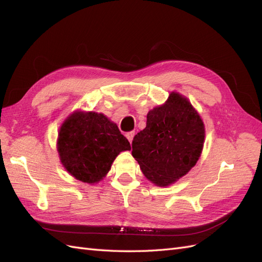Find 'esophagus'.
Listing matches in <instances>:
<instances>
[{
    "label": "esophagus",
    "instance_id": "esophagus-1",
    "mask_svg": "<svg viewBox=\"0 0 262 262\" xmlns=\"http://www.w3.org/2000/svg\"><path fill=\"white\" fill-rule=\"evenodd\" d=\"M134 134H136V133H134V131H130V132H126V133H125V137H126V139L129 140L130 143H131L132 140H133Z\"/></svg>",
    "mask_w": 262,
    "mask_h": 262
}]
</instances>
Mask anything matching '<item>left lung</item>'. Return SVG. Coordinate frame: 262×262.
<instances>
[{"label": "left lung", "instance_id": "8db88e82", "mask_svg": "<svg viewBox=\"0 0 262 262\" xmlns=\"http://www.w3.org/2000/svg\"><path fill=\"white\" fill-rule=\"evenodd\" d=\"M146 118L145 129L133 138L132 156L149 181L169 186L199 160L205 136L203 121L189 100L173 92Z\"/></svg>", "mask_w": 262, "mask_h": 262}]
</instances>
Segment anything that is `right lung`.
I'll return each mask as SVG.
<instances>
[{
    "label": "right lung",
    "instance_id": "obj_1",
    "mask_svg": "<svg viewBox=\"0 0 262 262\" xmlns=\"http://www.w3.org/2000/svg\"><path fill=\"white\" fill-rule=\"evenodd\" d=\"M62 165L76 179L87 184L100 181L129 141L116 123L102 114L75 112L63 122L58 137Z\"/></svg>",
    "mask_w": 262,
    "mask_h": 262
}]
</instances>
